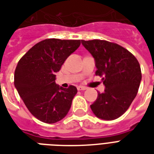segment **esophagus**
<instances>
[{"label": "esophagus", "mask_w": 154, "mask_h": 154, "mask_svg": "<svg viewBox=\"0 0 154 154\" xmlns=\"http://www.w3.org/2000/svg\"><path fill=\"white\" fill-rule=\"evenodd\" d=\"M77 89H78L79 91H84L87 89V88H86V87H83V86H78V87H77Z\"/></svg>", "instance_id": "esophagus-1"}]
</instances>
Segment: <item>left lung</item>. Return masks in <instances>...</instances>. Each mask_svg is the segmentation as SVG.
I'll return each instance as SVG.
<instances>
[{
    "instance_id": "1",
    "label": "left lung",
    "mask_w": 154,
    "mask_h": 154,
    "mask_svg": "<svg viewBox=\"0 0 154 154\" xmlns=\"http://www.w3.org/2000/svg\"><path fill=\"white\" fill-rule=\"evenodd\" d=\"M95 59L96 75L102 77L104 92L98 93L91 109L100 119L112 120L125 112L135 99L141 80L137 59L120 45L104 40H81Z\"/></svg>"
}]
</instances>
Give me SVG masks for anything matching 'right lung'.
<instances>
[{
    "label": "right lung",
    "instance_id": "add662e5",
    "mask_svg": "<svg viewBox=\"0 0 154 154\" xmlns=\"http://www.w3.org/2000/svg\"><path fill=\"white\" fill-rule=\"evenodd\" d=\"M80 43V40L45 39L29 49L17 65L14 86L28 110L42 122H58L71 108L77 88L57 85L55 73Z\"/></svg>",
    "mask_w": 154,
    "mask_h": 154
}]
</instances>
